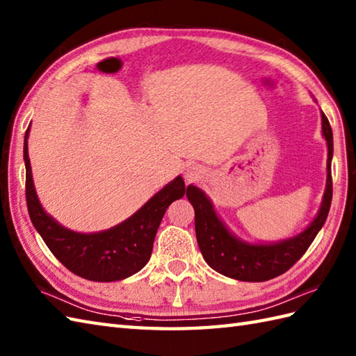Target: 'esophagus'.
Listing matches in <instances>:
<instances>
[{
  "label": "esophagus",
  "instance_id": "obj_1",
  "mask_svg": "<svg viewBox=\"0 0 356 356\" xmlns=\"http://www.w3.org/2000/svg\"><path fill=\"white\" fill-rule=\"evenodd\" d=\"M203 176V171L202 168L198 167V165H188V167L185 168V180L186 181H195L198 179H202Z\"/></svg>",
  "mask_w": 356,
  "mask_h": 356
}]
</instances>
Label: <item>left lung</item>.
Instances as JSON below:
<instances>
[{
	"label": "left lung",
	"mask_w": 356,
	"mask_h": 356,
	"mask_svg": "<svg viewBox=\"0 0 356 356\" xmlns=\"http://www.w3.org/2000/svg\"><path fill=\"white\" fill-rule=\"evenodd\" d=\"M321 134L327 144L326 188L320 209L307 229L296 236L276 243H249L230 232L213 209L211 198L200 188L188 186L186 197L195 212V236L208 266L220 275L243 282H264L290 270L317 236L327 218L332 202V176L330 163L334 154L332 129L321 112Z\"/></svg>",
	"instance_id": "1"
}]
</instances>
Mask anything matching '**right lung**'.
Listing matches in <instances>:
<instances>
[{
    "label": "right lung",
    "instance_id": "1",
    "mask_svg": "<svg viewBox=\"0 0 356 356\" xmlns=\"http://www.w3.org/2000/svg\"><path fill=\"white\" fill-rule=\"evenodd\" d=\"M29 134L30 126L24 138L27 208L33 226L51 253L74 275L94 282L122 280L144 268L165 211L188 191L181 176L172 179L120 225L94 234L74 232L47 213L39 202L29 158Z\"/></svg>",
    "mask_w": 356,
    "mask_h": 356
}]
</instances>
